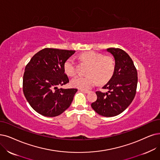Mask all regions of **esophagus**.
<instances>
[{
	"label": "esophagus",
	"instance_id": "obj_1",
	"mask_svg": "<svg viewBox=\"0 0 160 160\" xmlns=\"http://www.w3.org/2000/svg\"><path fill=\"white\" fill-rule=\"evenodd\" d=\"M80 91H81V92H83L86 93V94H87V93H88V92H89V91H87V90H83V89H80Z\"/></svg>",
	"mask_w": 160,
	"mask_h": 160
}]
</instances>
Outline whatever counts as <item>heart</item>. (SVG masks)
Returning <instances> with one entry per match:
<instances>
[{
  "label": "heart",
  "instance_id": "b5f03b06",
  "mask_svg": "<svg viewBox=\"0 0 160 160\" xmlns=\"http://www.w3.org/2000/svg\"><path fill=\"white\" fill-rule=\"evenodd\" d=\"M81 59L90 64L87 76H77L71 81L72 87L88 90L100 83L104 84L109 81L113 75L115 63L111 56L104 55L94 51H87L80 55ZM65 73L70 77L76 74L75 63L72 58H68L63 64Z\"/></svg>",
  "mask_w": 160,
  "mask_h": 160
}]
</instances>
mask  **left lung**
I'll use <instances>...</instances> for the list:
<instances>
[{
    "instance_id": "obj_1",
    "label": "left lung",
    "mask_w": 160,
    "mask_h": 160,
    "mask_svg": "<svg viewBox=\"0 0 160 160\" xmlns=\"http://www.w3.org/2000/svg\"><path fill=\"white\" fill-rule=\"evenodd\" d=\"M115 59L112 78L102 87L107 92L97 91V100L91 104L92 109L100 116L113 117L122 113L135 97L138 77L137 69L129 54L120 48L106 50Z\"/></svg>"
}]
</instances>
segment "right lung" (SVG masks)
Wrapping results in <instances>:
<instances>
[{
	"instance_id": "obj_1",
	"label": "right lung",
	"mask_w": 160,
	"mask_h": 160,
	"mask_svg": "<svg viewBox=\"0 0 160 160\" xmlns=\"http://www.w3.org/2000/svg\"><path fill=\"white\" fill-rule=\"evenodd\" d=\"M75 50L44 48L36 53L25 68L23 91L30 106L46 117L62 114L71 105L77 88H58L69 82L63 69Z\"/></svg>"
}]
</instances>
